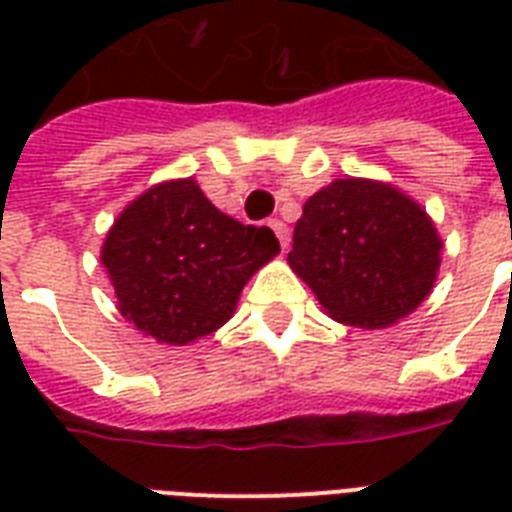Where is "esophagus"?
Returning <instances> with one entry per match:
<instances>
[{"mask_svg": "<svg viewBox=\"0 0 512 512\" xmlns=\"http://www.w3.org/2000/svg\"><path fill=\"white\" fill-rule=\"evenodd\" d=\"M268 225H271V231L276 233V239H279L281 249H287L289 247V228H287V223H284V220H279V217H273V220Z\"/></svg>", "mask_w": 512, "mask_h": 512, "instance_id": "obj_1", "label": "esophagus"}]
</instances>
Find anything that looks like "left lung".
<instances>
[{
  "label": "left lung",
  "mask_w": 512,
  "mask_h": 512,
  "mask_svg": "<svg viewBox=\"0 0 512 512\" xmlns=\"http://www.w3.org/2000/svg\"><path fill=\"white\" fill-rule=\"evenodd\" d=\"M441 239L420 204L372 180H335L305 201L289 265L332 319L380 329L428 297Z\"/></svg>",
  "instance_id": "1"
}]
</instances>
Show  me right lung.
Returning <instances> with one entry per match:
<instances>
[{"label": "right lung", "mask_w": 512, "mask_h": 512, "mask_svg": "<svg viewBox=\"0 0 512 512\" xmlns=\"http://www.w3.org/2000/svg\"><path fill=\"white\" fill-rule=\"evenodd\" d=\"M276 252L271 228L223 215L188 177L132 201L100 257L122 316L159 342L185 345L231 319L249 276Z\"/></svg>", "instance_id": "right-lung-1"}]
</instances>
